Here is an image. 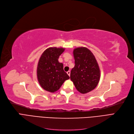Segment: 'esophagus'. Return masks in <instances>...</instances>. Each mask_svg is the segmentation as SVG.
Returning <instances> with one entry per match:
<instances>
[{
  "label": "esophagus",
  "instance_id": "34e87169",
  "mask_svg": "<svg viewBox=\"0 0 134 134\" xmlns=\"http://www.w3.org/2000/svg\"><path fill=\"white\" fill-rule=\"evenodd\" d=\"M67 74H68V75L70 76V71H67Z\"/></svg>",
  "mask_w": 134,
  "mask_h": 134
}]
</instances>
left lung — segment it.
<instances>
[{
    "label": "left lung",
    "mask_w": 134,
    "mask_h": 134,
    "mask_svg": "<svg viewBox=\"0 0 134 134\" xmlns=\"http://www.w3.org/2000/svg\"><path fill=\"white\" fill-rule=\"evenodd\" d=\"M75 66L70 72V79L77 90L86 94L94 90L100 78L99 65L94 54L85 47L74 49L73 51Z\"/></svg>",
    "instance_id": "obj_1"
}]
</instances>
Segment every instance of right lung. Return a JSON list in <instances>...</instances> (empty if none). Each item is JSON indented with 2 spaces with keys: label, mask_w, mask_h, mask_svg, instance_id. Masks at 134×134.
<instances>
[{
  "label": "right lung",
  "mask_w": 134,
  "mask_h": 134,
  "mask_svg": "<svg viewBox=\"0 0 134 134\" xmlns=\"http://www.w3.org/2000/svg\"><path fill=\"white\" fill-rule=\"evenodd\" d=\"M65 50L63 48L51 47L41 54L37 66V78L41 87L50 93L58 90L69 78L64 71L63 64L58 59Z\"/></svg>",
  "instance_id": "1"
}]
</instances>
